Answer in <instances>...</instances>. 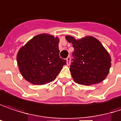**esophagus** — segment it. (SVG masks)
Returning a JSON list of instances; mask_svg holds the SVG:
<instances>
[{
	"label": "esophagus",
	"mask_w": 121,
	"mask_h": 121,
	"mask_svg": "<svg viewBox=\"0 0 121 121\" xmlns=\"http://www.w3.org/2000/svg\"><path fill=\"white\" fill-rule=\"evenodd\" d=\"M66 61H67V65H69V64H70V56H68L66 58Z\"/></svg>",
	"instance_id": "esophagus-1"
}]
</instances>
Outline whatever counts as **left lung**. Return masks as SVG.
<instances>
[{"label":"left lung","mask_w":121,"mask_h":121,"mask_svg":"<svg viewBox=\"0 0 121 121\" xmlns=\"http://www.w3.org/2000/svg\"><path fill=\"white\" fill-rule=\"evenodd\" d=\"M74 52L70 72L76 83L84 86L98 83L107 76L111 68V57L101 42L92 36L80 39L68 35Z\"/></svg>","instance_id":"obj_1"}]
</instances>
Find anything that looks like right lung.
<instances>
[{"mask_svg":"<svg viewBox=\"0 0 121 121\" xmlns=\"http://www.w3.org/2000/svg\"><path fill=\"white\" fill-rule=\"evenodd\" d=\"M59 39L49 34L35 36L22 47L17 56L23 77L28 82L43 85L53 81L66 60L59 56Z\"/></svg>","mask_w":121,"mask_h":121,"instance_id":"add662e5","label":"right lung"}]
</instances>
